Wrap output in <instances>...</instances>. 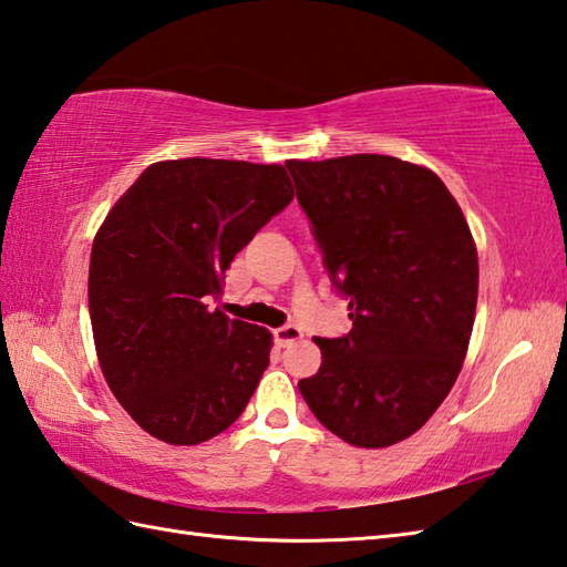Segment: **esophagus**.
<instances>
[{
	"label": "esophagus",
	"mask_w": 567,
	"mask_h": 567,
	"mask_svg": "<svg viewBox=\"0 0 567 567\" xmlns=\"http://www.w3.org/2000/svg\"><path fill=\"white\" fill-rule=\"evenodd\" d=\"M302 336H305L302 329L295 327V323H287V327H280V329L275 331V341L280 343V346H290V343L302 339Z\"/></svg>",
	"instance_id": "34e87169"
}]
</instances>
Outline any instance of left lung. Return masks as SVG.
Here are the masks:
<instances>
[{
    "instance_id": "left-lung-1",
    "label": "left lung",
    "mask_w": 567,
    "mask_h": 567,
    "mask_svg": "<svg viewBox=\"0 0 567 567\" xmlns=\"http://www.w3.org/2000/svg\"><path fill=\"white\" fill-rule=\"evenodd\" d=\"M285 165L353 321L341 339H315L321 368L299 392L346 443H400L463 368L477 307L473 234L429 167L378 153Z\"/></svg>"
}]
</instances>
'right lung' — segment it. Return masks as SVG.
Returning a JSON list of instances; mask_svg holds the SVG:
<instances>
[{
    "label": "right lung",
    "mask_w": 567,
    "mask_h": 567,
    "mask_svg": "<svg viewBox=\"0 0 567 567\" xmlns=\"http://www.w3.org/2000/svg\"><path fill=\"white\" fill-rule=\"evenodd\" d=\"M292 197L282 165L185 158L148 165L106 214L90 258L94 348L118 404L151 436L209 441L256 392L270 331L207 302Z\"/></svg>",
    "instance_id": "right-lung-1"
}]
</instances>
